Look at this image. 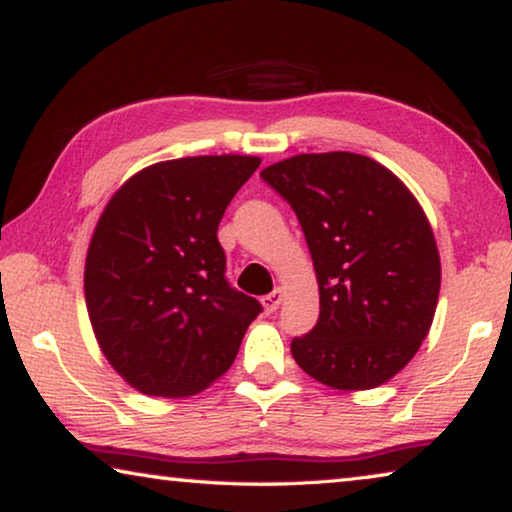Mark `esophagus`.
Returning a JSON list of instances; mask_svg holds the SVG:
<instances>
[{
    "instance_id": "esophagus-1",
    "label": "esophagus",
    "mask_w": 512,
    "mask_h": 512,
    "mask_svg": "<svg viewBox=\"0 0 512 512\" xmlns=\"http://www.w3.org/2000/svg\"><path fill=\"white\" fill-rule=\"evenodd\" d=\"M280 302H282V291L280 289H275V291L268 293V296L262 298V305H264L266 314H273V311L280 307Z\"/></svg>"
}]
</instances>
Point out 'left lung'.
Returning a JSON list of instances; mask_svg holds the SVG:
<instances>
[{
  "label": "left lung",
  "mask_w": 512,
  "mask_h": 512,
  "mask_svg": "<svg viewBox=\"0 0 512 512\" xmlns=\"http://www.w3.org/2000/svg\"><path fill=\"white\" fill-rule=\"evenodd\" d=\"M305 232L320 316L291 341L298 366L339 391L395 377L429 334L440 255L427 214L400 178L359 153H300L259 173Z\"/></svg>",
  "instance_id": "8db88e82"
}]
</instances>
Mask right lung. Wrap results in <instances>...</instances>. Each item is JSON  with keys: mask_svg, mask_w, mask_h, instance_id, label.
Listing matches in <instances>:
<instances>
[{"mask_svg": "<svg viewBox=\"0 0 512 512\" xmlns=\"http://www.w3.org/2000/svg\"><path fill=\"white\" fill-rule=\"evenodd\" d=\"M259 162L196 155L151 164L101 212L85 257V305L101 352L140 393L203 391L232 366L262 311L225 280L216 239Z\"/></svg>", "mask_w": 512, "mask_h": 512, "instance_id": "right-lung-1", "label": "right lung"}]
</instances>
